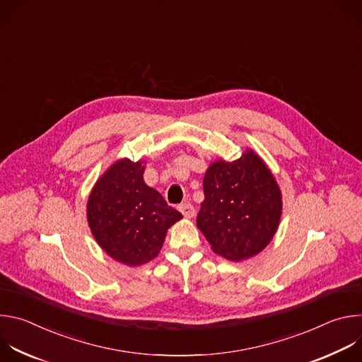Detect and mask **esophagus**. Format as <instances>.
Wrapping results in <instances>:
<instances>
[{
	"label": "esophagus",
	"instance_id": "esophagus-1",
	"mask_svg": "<svg viewBox=\"0 0 362 362\" xmlns=\"http://www.w3.org/2000/svg\"><path fill=\"white\" fill-rule=\"evenodd\" d=\"M179 211L182 212V215L186 218V219H192L193 215H194V208L190 204V203H183L179 206Z\"/></svg>",
	"mask_w": 362,
	"mask_h": 362
}]
</instances>
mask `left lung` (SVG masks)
<instances>
[{
    "instance_id": "obj_1",
    "label": "left lung",
    "mask_w": 362,
    "mask_h": 362,
    "mask_svg": "<svg viewBox=\"0 0 362 362\" xmlns=\"http://www.w3.org/2000/svg\"><path fill=\"white\" fill-rule=\"evenodd\" d=\"M203 192L196 225L216 255L240 262L271 243L282 216V192L253 148L246 147L233 162L214 160L204 172Z\"/></svg>"
}]
</instances>
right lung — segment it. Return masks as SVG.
<instances>
[{
	"label": "right lung",
	"mask_w": 362,
	"mask_h": 362,
	"mask_svg": "<svg viewBox=\"0 0 362 362\" xmlns=\"http://www.w3.org/2000/svg\"><path fill=\"white\" fill-rule=\"evenodd\" d=\"M146 160L112 163L94 183L86 206L87 223L98 246L126 267L156 257L166 233L183 216L144 183Z\"/></svg>",
	"instance_id": "1"
}]
</instances>
